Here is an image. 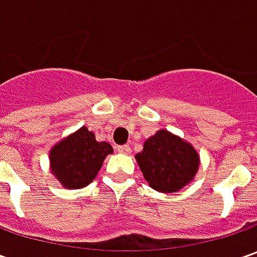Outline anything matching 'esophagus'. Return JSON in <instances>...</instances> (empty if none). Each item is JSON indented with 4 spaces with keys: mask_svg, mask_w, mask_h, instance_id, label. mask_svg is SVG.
Returning a JSON list of instances; mask_svg holds the SVG:
<instances>
[{
    "mask_svg": "<svg viewBox=\"0 0 257 257\" xmlns=\"http://www.w3.org/2000/svg\"><path fill=\"white\" fill-rule=\"evenodd\" d=\"M117 152L123 154H130L132 153V149H130L128 146H125V144H124V146H118V147H117Z\"/></svg>",
    "mask_w": 257,
    "mask_h": 257,
    "instance_id": "1",
    "label": "esophagus"
}]
</instances>
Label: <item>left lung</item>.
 <instances>
[{
	"instance_id": "8db88e82",
	"label": "left lung",
	"mask_w": 257,
	"mask_h": 257,
	"mask_svg": "<svg viewBox=\"0 0 257 257\" xmlns=\"http://www.w3.org/2000/svg\"><path fill=\"white\" fill-rule=\"evenodd\" d=\"M136 160L150 187L162 193H176L189 184L200 163L192 144L167 130H159L146 140Z\"/></svg>"
}]
</instances>
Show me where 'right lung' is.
Segmentation results:
<instances>
[{
  "mask_svg": "<svg viewBox=\"0 0 257 257\" xmlns=\"http://www.w3.org/2000/svg\"><path fill=\"white\" fill-rule=\"evenodd\" d=\"M111 153L110 144L97 142L93 132L81 127L51 149V172L67 189H81L93 182L104 159Z\"/></svg>",
  "mask_w": 257,
  "mask_h": 257,
  "instance_id": "right-lung-1",
  "label": "right lung"
}]
</instances>
